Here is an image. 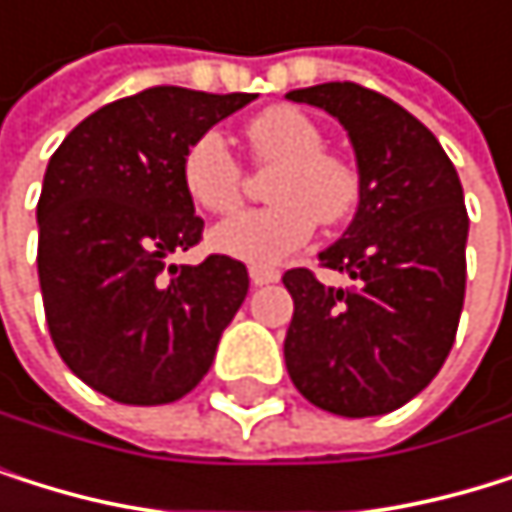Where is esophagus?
I'll return each mask as SVG.
<instances>
[{"label": "esophagus", "instance_id": "34e87169", "mask_svg": "<svg viewBox=\"0 0 512 512\" xmlns=\"http://www.w3.org/2000/svg\"><path fill=\"white\" fill-rule=\"evenodd\" d=\"M277 277H280V271H277V268H262V265H253V268H250V280H253L256 287L274 284Z\"/></svg>", "mask_w": 512, "mask_h": 512}]
</instances>
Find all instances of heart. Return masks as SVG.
<instances>
[{"instance_id":"b5f03b06","label":"heart","mask_w":512,"mask_h":512,"mask_svg":"<svg viewBox=\"0 0 512 512\" xmlns=\"http://www.w3.org/2000/svg\"><path fill=\"white\" fill-rule=\"evenodd\" d=\"M250 155L274 167L259 210L213 228V247L250 265H280L308 244L314 222H345L360 198L357 170L323 149L320 127L293 106H271L247 121ZM183 189L207 213H232L244 192V164L216 131L198 134L183 155Z\"/></svg>"}]
</instances>
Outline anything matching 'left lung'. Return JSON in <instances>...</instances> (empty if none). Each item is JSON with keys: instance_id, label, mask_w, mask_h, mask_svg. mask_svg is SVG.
<instances>
[{"instance_id": "left-lung-1", "label": "left lung", "mask_w": 512, "mask_h": 512, "mask_svg": "<svg viewBox=\"0 0 512 512\" xmlns=\"http://www.w3.org/2000/svg\"><path fill=\"white\" fill-rule=\"evenodd\" d=\"M345 124L360 204L320 265L348 290L290 268L284 339L299 394L345 418L385 415L421 394L455 345L467 284V207L455 164L427 127L385 94L326 82L287 94Z\"/></svg>"}]
</instances>
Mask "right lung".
Wrapping results in <instances>:
<instances>
[{"instance_id":"right-lung-1","label":"right lung","mask_w":512,"mask_h":512,"mask_svg":"<svg viewBox=\"0 0 512 512\" xmlns=\"http://www.w3.org/2000/svg\"><path fill=\"white\" fill-rule=\"evenodd\" d=\"M253 97L146 88L88 115L48 161L36 207L48 332L63 363L115 403L186 397L250 290L232 256H167L204 232L183 189L189 143Z\"/></svg>"}]
</instances>
